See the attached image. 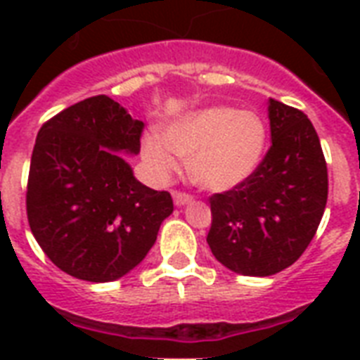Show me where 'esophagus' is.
Segmentation results:
<instances>
[{
  "label": "esophagus",
  "mask_w": 360,
  "mask_h": 360,
  "mask_svg": "<svg viewBox=\"0 0 360 360\" xmlns=\"http://www.w3.org/2000/svg\"><path fill=\"white\" fill-rule=\"evenodd\" d=\"M172 198H174V203L177 207H183L186 203H192L194 202V198L191 194H185V192H179V191H174L172 192Z\"/></svg>",
  "instance_id": "esophagus-1"
}]
</instances>
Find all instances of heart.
Here are the masks:
<instances>
[{"label":"heart","mask_w":360,"mask_h":360,"mask_svg":"<svg viewBox=\"0 0 360 360\" xmlns=\"http://www.w3.org/2000/svg\"><path fill=\"white\" fill-rule=\"evenodd\" d=\"M267 149V127L257 112L214 104L192 110L166 124L162 138L147 136L141 157L158 179L174 174L186 158L196 186L228 192L250 179Z\"/></svg>","instance_id":"obj_1"}]
</instances>
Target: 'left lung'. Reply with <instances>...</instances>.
I'll list each match as a JSON object with an SVG mask.
<instances>
[{
	"label": "left lung",
	"instance_id": "obj_1",
	"mask_svg": "<svg viewBox=\"0 0 360 360\" xmlns=\"http://www.w3.org/2000/svg\"><path fill=\"white\" fill-rule=\"evenodd\" d=\"M273 146L233 191L214 194L207 245L224 267L271 276L295 263L327 205V164L318 132L301 110L269 98Z\"/></svg>",
	"mask_w": 360,
	"mask_h": 360
}]
</instances>
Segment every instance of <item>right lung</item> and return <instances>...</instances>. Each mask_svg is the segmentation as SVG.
Wrapping results in <instances>:
<instances>
[{"mask_svg": "<svg viewBox=\"0 0 360 360\" xmlns=\"http://www.w3.org/2000/svg\"><path fill=\"white\" fill-rule=\"evenodd\" d=\"M143 121L106 95L86 98L42 124L31 155L27 220L56 267L87 282H112L147 256L168 192L134 177L124 155L140 153Z\"/></svg>", "mask_w": 360, "mask_h": 360, "instance_id": "right-lung-1", "label": "right lung"}]
</instances>
